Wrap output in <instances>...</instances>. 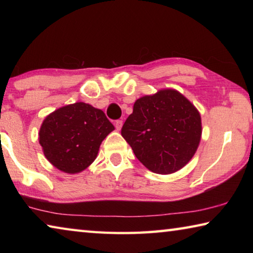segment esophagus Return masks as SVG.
Masks as SVG:
<instances>
[{
	"mask_svg": "<svg viewBox=\"0 0 253 253\" xmlns=\"http://www.w3.org/2000/svg\"><path fill=\"white\" fill-rule=\"evenodd\" d=\"M123 121H116L115 122V127H116V130H121L122 127H123Z\"/></svg>",
	"mask_w": 253,
	"mask_h": 253,
	"instance_id": "esophagus-1",
	"label": "esophagus"
}]
</instances>
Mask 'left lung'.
<instances>
[{
	"label": "left lung",
	"instance_id": "8db88e82",
	"mask_svg": "<svg viewBox=\"0 0 253 253\" xmlns=\"http://www.w3.org/2000/svg\"><path fill=\"white\" fill-rule=\"evenodd\" d=\"M122 136L147 169L168 175L192 160L202 136L196 107L175 89H161L135 101Z\"/></svg>",
	"mask_w": 253,
	"mask_h": 253
}]
</instances>
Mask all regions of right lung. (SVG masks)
I'll return each instance as SVG.
<instances>
[{"instance_id":"1","label":"right lung","mask_w":253,"mask_h":253,"mask_svg":"<svg viewBox=\"0 0 253 253\" xmlns=\"http://www.w3.org/2000/svg\"><path fill=\"white\" fill-rule=\"evenodd\" d=\"M114 129L104 111L80 101L60 107L44 118L39 143L55 169L78 174L96 160L101 142Z\"/></svg>"}]
</instances>
